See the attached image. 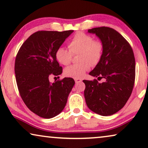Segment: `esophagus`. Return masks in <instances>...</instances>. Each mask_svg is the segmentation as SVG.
<instances>
[{"label":"esophagus","mask_w":148,"mask_h":148,"mask_svg":"<svg viewBox=\"0 0 148 148\" xmlns=\"http://www.w3.org/2000/svg\"><path fill=\"white\" fill-rule=\"evenodd\" d=\"M75 82L76 84H78V83H80L82 82V79H75Z\"/></svg>","instance_id":"esophagus-1"}]
</instances>
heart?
<instances>
[{
	"mask_svg": "<svg viewBox=\"0 0 148 148\" xmlns=\"http://www.w3.org/2000/svg\"><path fill=\"white\" fill-rule=\"evenodd\" d=\"M69 49L59 47L55 52V58L62 65H68L73 54L80 53L79 64H73L64 70V75L74 79H81L90 67L100 61L103 53V45L98 40H94L92 36L83 32H77L69 42Z\"/></svg>",
	"mask_w": 148,
	"mask_h": 148,
	"instance_id": "obj_1",
	"label": "heart"
}]
</instances>
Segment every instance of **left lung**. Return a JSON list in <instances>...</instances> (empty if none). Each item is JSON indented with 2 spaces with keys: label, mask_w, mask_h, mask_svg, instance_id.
<instances>
[{
  "label": "left lung",
  "mask_w": 148,
  "mask_h": 148,
  "mask_svg": "<svg viewBox=\"0 0 148 148\" xmlns=\"http://www.w3.org/2000/svg\"><path fill=\"white\" fill-rule=\"evenodd\" d=\"M96 34L103 45L101 59L90 75L104 78L84 80V96L89 108L101 116H110L120 110L130 97L135 77V60L128 42L114 29L108 27L88 29Z\"/></svg>",
  "instance_id": "left-lung-1"
}]
</instances>
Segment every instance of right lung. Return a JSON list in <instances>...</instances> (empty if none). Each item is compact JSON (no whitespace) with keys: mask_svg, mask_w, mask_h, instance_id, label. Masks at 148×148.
Segmentation results:
<instances>
[{"mask_svg":"<svg viewBox=\"0 0 148 148\" xmlns=\"http://www.w3.org/2000/svg\"><path fill=\"white\" fill-rule=\"evenodd\" d=\"M73 30L39 31L24 42L15 58V73L20 96L32 112L51 119L63 110L75 81L64 77L50 83L49 76L59 75L62 67L55 52Z\"/></svg>","mask_w":148,"mask_h":148,"instance_id":"obj_1","label":"right lung"}]
</instances>
